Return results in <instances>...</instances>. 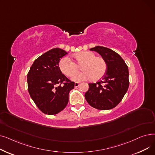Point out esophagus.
<instances>
[{
    "mask_svg": "<svg viewBox=\"0 0 155 155\" xmlns=\"http://www.w3.org/2000/svg\"><path fill=\"white\" fill-rule=\"evenodd\" d=\"M80 83H79V82H75V87H78L80 85Z\"/></svg>",
    "mask_w": 155,
    "mask_h": 155,
    "instance_id": "esophagus-1",
    "label": "esophagus"
}]
</instances>
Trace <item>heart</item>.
<instances>
[{
  "label": "heart",
  "instance_id": "b5f03b06",
  "mask_svg": "<svg viewBox=\"0 0 155 155\" xmlns=\"http://www.w3.org/2000/svg\"><path fill=\"white\" fill-rule=\"evenodd\" d=\"M73 63L68 58H61L58 63L61 71L67 77H72L78 70L77 65L81 64L82 72L77 74L72 79L76 82L87 80L97 81L104 77L107 70V63L101 56H96L92 51H81L71 56Z\"/></svg>",
  "mask_w": 155,
  "mask_h": 155
}]
</instances>
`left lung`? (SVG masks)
Returning a JSON list of instances; mask_svg holds the SVG:
<instances>
[{
    "instance_id": "1",
    "label": "left lung",
    "mask_w": 155,
    "mask_h": 155,
    "mask_svg": "<svg viewBox=\"0 0 155 155\" xmlns=\"http://www.w3.org/2000/svg\"><path fill=\"white\" fill-rule=\"evenodd\" d=\"M101 55L107 63V70L98 82L88 84L85 99L92 107L99 110L115 107L122 101L129 87V70L121 56L104 46L91 48Z\"/></svg>"
}]
</instances>
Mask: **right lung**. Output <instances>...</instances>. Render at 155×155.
I'll return each mask as SVG.
<instances>
[{
    "label": "right lung",
    "mask_w": 155,
    "mask_h": 155,
    "mask_svg": "<svg viewBox=\"0 0 155 155\" xmlns=\"http://www.w3.org/2000/svg\"><path fill=\"white\" fill-rule=\"evenodd\" d=\"M68 53L53 48L34 61L28 73L29 95L40 110L54 115L67 106L68 95L75 83L61 73L58 63Z\"/></svg>",
    "instance_id": "1"
}]
</instances>
